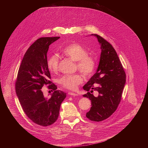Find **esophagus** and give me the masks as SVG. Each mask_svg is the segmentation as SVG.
<instances>
[{"instance_id":"esophagus-1","label":"esophagus","mask_w":148,"mask_h":148,"mask_svg":"<svg viewBox=\"0 0 148 148\" xmlns=\"http://www.w3.org/2000/svg\"><path fill=\"white\" fill-rule=\"evenodd\" d=\"M68 94L70 95H71V96H77L78 95V94H77L75 93H74V92H69Z\"/></svg>"}]
</instances>
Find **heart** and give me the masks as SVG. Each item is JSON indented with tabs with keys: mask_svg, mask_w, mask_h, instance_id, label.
<instances>
[{
	"mask_svg": "<svg viewBox=\"0 0 148 148\" xmlns=\"http://www.w3.org/2000/svg\"><path fill=\"white\" fill-rule=\"evenodd\" d=\"M62 53L73 60L77 61V68L86 77L93 75L96 69L95 59L88 55L87 50L78 43H71L66 46ZM59 57L57 54H53L49 58L47 66L51 72L56 73L58 69ZM83 81V76L81 73L63 76L59 79L61 86L67 90H75Z\"/></svg>",
	"mask_w": 148,
	"mask_h": 148,
	"instance_id": "obj_1",
	"label": "heart"
}]
</instances>
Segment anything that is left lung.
<instances>
[{
	"mask_svg": "<svg viewBox=\"0 0 148 148\" xmlns=\"http://www.w3.org/2000/svg\"><path fill=\"white\" fill-rule=\"evenodd\" d=\"M91 36L97 38L101 53L97 72L83 87L84 90L88 91L83 97L89 98L91 102L87 118L92 121L99 122L110 117L117 109L126 82V74L112 46L98 34ZM94 90L99 92L97 97L90 93Z\"/></svg>",
	"mask_w": 148,
	"mask_h": 148,
	"instance_id": "obj_1",
	"label": "left lung"
}]
</instances>
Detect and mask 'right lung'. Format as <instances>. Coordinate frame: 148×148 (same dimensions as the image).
<instances>
[{
	"label": "right lung",
	"instance_id": "obj_1",
	"mask_svg": "<svg viewBox=\"0 0 148 148\" xmlns=\"http://www.w3.org/2000/svg\"><path fill=\"white\" fill-rule=\"evenodd\" d=\"M60 37H41L30 46L20 66L15 89L25 113L34 123L43 126L54 123L59 115L60 105L66 93L57 90L50 80L47 53L49 46ZM45 85L53 91L49 99L44 97Z\"/></svg>",
	"mask_w": 148,
	"mask_h": 148
}]
</instances>
